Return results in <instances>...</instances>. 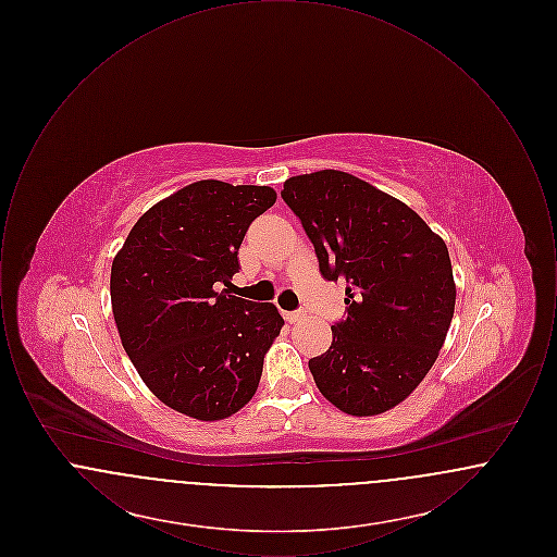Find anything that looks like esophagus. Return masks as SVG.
Segmentation results:
<instances>
[{
  "mask_svg": "<svg viewBox=\"0 0 557 557\" xmlns=\"http://www.w3.org/2000/svg\"><path fill=\"white\" fill-rule=\"evenodd\" d=\"M284 318H286V321L294 323V321H300V319L307 318V311H302V309H298V311H288V313H284Z\"/></svg>",
  "mask_w": 557,
  "mask_h": 557,
  "instance_id": "1",
  "label": "esophagus"
}]
</instances>
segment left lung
<instances>
[{"mask_svg": "<svg viewBox=\"0 0 557 557\" xmlns=\"http://www.w3.org/2000/svg\"><path fill=\"white\" fill-rule=\"evenodd\" d=\"M284 202L300 219L327 282H346L345 319L309 361L321 395L350 416L409 397L449 332L455 282L447 244L397 198L343 171L290 177Z\"/></svg>", "mask_w": 557, "mask_h": 557, "instance_id": "left-lung-1", "label": "left lung"}]
</instances>
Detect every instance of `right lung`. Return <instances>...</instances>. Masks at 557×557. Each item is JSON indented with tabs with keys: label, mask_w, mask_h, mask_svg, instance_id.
<instances>
[{
	"label": "right lung",
	"mask_w": 557,
	"mask_h": 557,
	"mask_svg": "<svg viewBox=\"0 0 557 557\" xmlns=\"http://www.w3.org/2000/svg\"><path fill=\"white\" fill-rule=\"evenodd\" d=\"M273 202L271 187L196 182L144 212L112 261L123 348L146 386L189 418L242 409L284 325L271 302L230 294L239 244Z\"/></svg>",
	"instance_id": "1"
}]
</instances>
